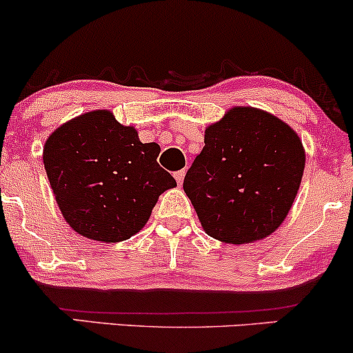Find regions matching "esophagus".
Returning <instances> with one entry per match:
<instances>
[{
    "instance_id": "34e87169",
    "label": "esophagus",
    "mask_w": 353,
    "mask_h": 353,
    "mask_svg": "<svg viewBox=\"0 0 353 353\" xmlns=\"http://www.w3.org/2000/svg\"><path fill=\"white\" fill-rule=\"evenodd\" d=\"M184 176H185V169H181V171H177V172H174V177H176V181H177V184H182V182H184Z\"/></svg>"
}]
</instances>
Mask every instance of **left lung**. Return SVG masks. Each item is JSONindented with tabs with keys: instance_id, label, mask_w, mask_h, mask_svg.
<instances>
[{
	"instance_id": "1",
	"label": "left lung",
	"mask_w": 353,
	"mask_h": 353,
	"mask_svg": "<svg viewBox=\"0 0 353 353\" xmlns=\"http://www.w3.org/2000/svg\"><path fill=\"white\" fill-rule=\"evenodd\" d=\"M184 190L205 232L229 244L272 234L301 185L305 152L294 129L254 108H234L205 129Z\"/></svg>"
}]
</instances>
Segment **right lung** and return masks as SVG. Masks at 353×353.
I'll return each instance as SVG.
<instances>
[{
  "mask_svg": "<svg viewBox=\"0 0 353 353\" xmlns=\"http://www.w3.org/2000/svg\"><path fill=\"white\" fill-rule=\"evenodd\" d=\"M159 152L99 109L56 129L43 163L68 224L92 241L119 242L139 232L157 197L176 185L157 164Z\"/></svg>",
  "mask_w": 353,
  "mask_h": 353,
  "instance_id": "obj_1",
  "label": "right lung"
}]
</instances>
